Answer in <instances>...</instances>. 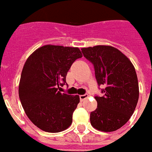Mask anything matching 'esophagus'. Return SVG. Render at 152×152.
<instances>
[{"label": "esophagus", "instance_id": "34e87169", "mask_svg": "<svg viewBox=\"0 0 152 152\" xmlns=\"http://www.w3.org/2000/svg\"><path fill=\"white\" fill-rule=\"evenodd\" d=\"M88 96H89V94H81V95H80V101H83V100H85L86 99L88 98Z\"/></svg>", "mask_w": 152, "mask_h": 152}]
</instances>
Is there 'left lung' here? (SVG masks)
I'll list each match as a JSON object with an SVG mask.
<instances>
[{
    "instance_id": "obj_1",
    "label": "left lung",
    "mask_w": 152,
    "mask_h": 152,
    "mask_svg": "<svg viewBox=\"0 0 152 152\" xmlns=\"http://www.w3.org/2000/svg\"><path fill=\"white\" fill-rule=\"evenodd\" d=\"M84 57L94 66L102 96L96 95L97 109L91 113V124L97 130L113 132L131 118L139 98L135 68L118 49L111 46L81 48Z\"/></svg>"
}]
</instances>
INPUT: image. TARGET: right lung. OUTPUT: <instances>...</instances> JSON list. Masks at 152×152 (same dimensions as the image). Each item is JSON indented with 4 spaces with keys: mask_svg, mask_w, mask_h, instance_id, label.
Segmentation results:
<instances>
[{
    "mask_svg": "<svg viewBox=\"0 0 152 152\" xmlns=\"http://www.w3.org/2000/svg\"><path fill=\"white\" fill-rule=\"evenodd\" d=\"M82 57L78 48L45 45L38 48L24 63L19 96L26 115L43 131L59 132L72 123L79 95L61 93L69 69Z\"/></svg>",
    "mask_w": 152,
    "mask_h": 152,
    "instance_id": "right-lung-1",
    "label": "right lung"
}]
</instances>
